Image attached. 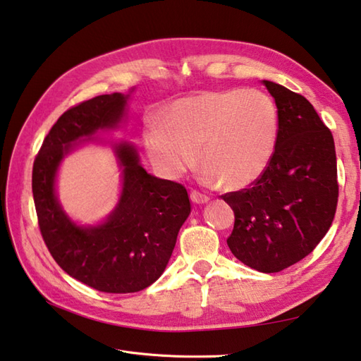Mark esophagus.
Returning a JSON list of instances; mask_svg holds the SVG:
<instances>
[{"label": "esophagus", "instance_id": "1", "mask_svg": "<svg viewBox=\"0 0 361 361\" xmlns=\"http://www.w3.org/2000/svg\"><path fill=\"white\" fill-rule=\"evenodd\" d=\"M190 200H192L194 203L200 204V203H207L209 200V197L199 192V190H192V192H190Z\"/></svg>", "mask_w": 361, "mask_h": 361}]
</instances>
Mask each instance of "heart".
Masks as SVG:
<instances>
[{
	"label": "heart",
	"instance_id": "obj_1",
	"mask_svg": "<svg viewBox=\"0 0 361 361\" xmlns=\"http://www.w3.org/2000/svg\"><path fill=\"white\" fill-rule=\"evenodd\" d=\"M279 136L277 104L263 90L227 89L180 98L148 120L145 148L157 171L176 180L194 164L208 181L243 189L263 175Z\"/></svg>",
	"mask_w": 361,
	"mask_h": 361
}]
</instances>
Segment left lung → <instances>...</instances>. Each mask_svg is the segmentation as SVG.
Masks as SVG:
<instances>
[{"instance_id": "left-lung-1", "label": "left lung", "mask_w": 361, "mask_h": 361, "mask_svg": "<svg viewBox=\"0 0 361 361\" xmlns=\"http://www.w3.org/2000/svg\"><path fill=\"white\" fill-rule=\"evenodd\" d=\"M275 98L279 136L267 171L249 188L222 199L235 211L227 239L233 255L272 274L305 258L336 213L338 171L331 131L305 97L263 81Z\"/></svg>"}]
</instances>
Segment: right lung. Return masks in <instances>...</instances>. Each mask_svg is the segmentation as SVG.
<instances>
[{
  "label": "right lung",
  "instance_id": "add662e5",
  "mask_svg": "<svg viewBox=\"0 0 361 361\" xmlns=\"http://www.w3.org/2000/svg\"><path fill=\"white\" fill-rule=\"evenodd\" d=\"M125 104V95L112 94L72 106L47 134L32 166L35 213L51 257L70 277L114 294L142 291L161 277L190 213L185 186L147 173L136 150L120 144L123 190L114 213L90 228L76 227L63 214L54 195L61 159L75 140L116 126Z\"/></svg>",
  "mask_w": 361,
  "mask_h": 361
}]
</instances>
